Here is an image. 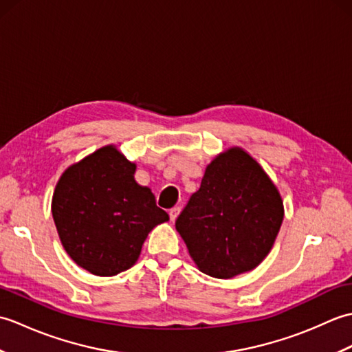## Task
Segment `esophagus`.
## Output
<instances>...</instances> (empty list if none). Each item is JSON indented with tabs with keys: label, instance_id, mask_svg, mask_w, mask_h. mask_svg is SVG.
<instances>
[{
	"label": "esophagus",
	"instance_id": "esophagus-1",
	"mask_svg": "<svg viewBox=\"0 0 352 352\" xmlns=\"http://www.w3.org/2000/svg\"><path fill=\"white\" fill-rule=\"evenodd\" d=\"M180 212H182V208L180 207H174V208H170L169 210V218H170V221L174 222L177 218H178V214H180Z\"/></svg>",
	"mask_w": 352,
	"mask_h": 352
}]
</instances>
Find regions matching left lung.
Returning <instances> with one entry per match:
<instances>
[{"mask_svg":"<svg viewBox=\"0 0 352 352\" xmlns=\"http://www.w3.org/2000/svg\"><path fill=\"white\" fill-rule=\"evenodd\" d=\"M283 218L274 182L245 149L233 146L207 164L175 228L201 272L233 278L266 258Z\"/></svg>","mask_w":352,"mask_h":352,"instance_id":"obj_1","label":"left lung"}]
</instances>
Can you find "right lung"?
I'll return each mask as SVG.
<instances>
[{
	"label": "right lung",
	"instance_id": "right-lung-1",
	"mask_svg": "<svg viewBox=\"0 0 352 352\" xmlns=\"http://www.w3.org/2000/svg\"><path fill=\"white\" fill-rule=\"evenodd\" d=\"M134 172L136 163L106 145L71 164L56 184L51 212L58 237L68 256L94 275L130 269L149 231L169 221Z\"/></svg>",
	"mask_w": 352,
	"mask_h": 352
}]
</instances>
